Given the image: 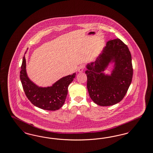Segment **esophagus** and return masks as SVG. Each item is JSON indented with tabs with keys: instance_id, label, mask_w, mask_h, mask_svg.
I'll return each mask as SVG.
<instances>
[{
	"instance_id": "1",
	"label": "esophagus",
	"mask_w": 153,
	"mask_h": 153,
	"mask_svg": "<svg viewBox=\"0 0 153 153\" xmlns=\"http://www.w3.org/2000/svg\"><path fill=\"white\" fill-rule=\"evenodd\" d=\"M84 69V65H79L78 68V72H82Z\"/></svg>"
}]
</instances>
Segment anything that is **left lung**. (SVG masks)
Returning a JSON list of instances; mask_svg holds the SVG:
<instances>
[{"instance_id":"1","label":"left lung","mask_w":153,"mask_h":153,"mask_svg":"<svg viewBox=\"0 0 153 153\" xmlns=\"http://www.w3.org/2000/svg\"><path fill=\"white\" fill-rule=\"evenodd\" d=\"M114 62L110 75L103 72ZM87 88L92 101L100 106H111L120 102L128 92L133 77L131 56L128 46L119 39L106 43L96 60L88 64Z\"/></svg>"}]
</instances>
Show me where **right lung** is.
I'll return each mask as SVG.
<instances>
[{"instance_id":"add662e5","label":"right lung","mask_w":153,"mask_h":153,"mask_svg":"<svg viewBox=\"0 0 153 153\" xmlns=\"http://www.w3.org/2000/svg\"><path fill=\"white\" fill-rule=\"evenodd\" d=\"M25 56L23 58L20 79L25 94L32 104L44 110H58L64 104L68 88L76 77V73L65 76L51 86L39 87L32 82L26 72Z\"/></svg>"}]
</instances>
